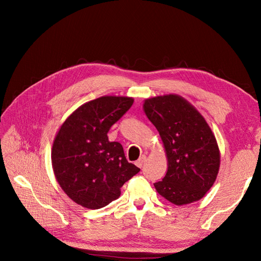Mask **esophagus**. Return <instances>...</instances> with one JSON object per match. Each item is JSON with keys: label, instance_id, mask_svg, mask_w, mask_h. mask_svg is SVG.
<instances>
[{"label": "esophagus", "instance_id": "obj_1", "mask_svg": "<svg viewBox=\"0 0 261 261\" xmlns=\"http://www.w3.org/2000/svg\"><path fill=\"white\" fill-rule=\"evenodd\" d=\"M145 161H146V155L143 154V155H141V156L139 158V159L136 161V165H137L138 168H141V167H143V164L145 163Z\"/></svg>", "mask_w": 261, "mask_h": 261}]
</instances>
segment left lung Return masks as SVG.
<instances>
[{
	"instance_id": "left-lung-1",
	"label": "left lung",
	"mask_w": 261,
	"mask_h": 261,
	"mask_svg": "<svg viewBox=\"0 0 261 261\" xmlns=\"http://www.w3.org/2000/svg\"><path fill=\"white\" fill-rule=\"evenodd\" d=\"M144 111L156 130L168 158V171L154 183L156 192L176 206L201 199L220 168L217 139L208 123L177 94L146 99Z\"/></svg>"
}]
</instances>
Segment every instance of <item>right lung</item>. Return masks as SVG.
Masks as SVG:
<instances>
[{"instance_id": "1", "label": "right lung", "mask_w": 261, "mask_h": 261, "mask_svg": "<svg viewBox=\"0 0 261 261\" xmlns=\"http://www.w3.org/2000/svg\"><path fill=\"white\" fill-rule=\"evenodd\" d=\"M133 102L116 96L87 102L66 118L54 138L55 178L69 198L85 208L100 209L117 199L124 183L140 171L126 160L122 145L108 137Z\"/></svg>"}]
</instances>
